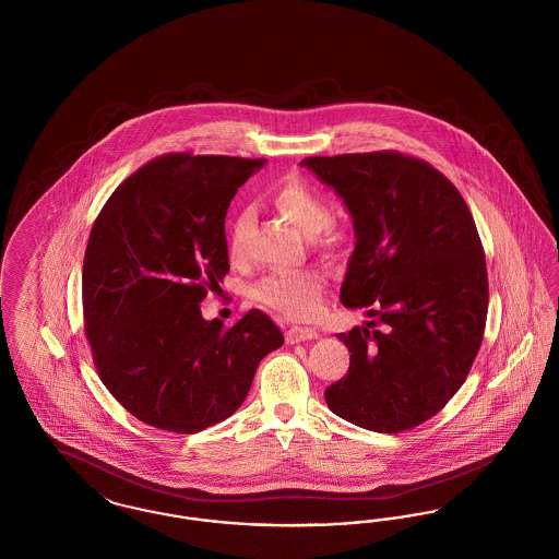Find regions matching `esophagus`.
<instances>
[{"label":"esophagus","mask_w":559,"mask_h":559,"mask_svg":"<svg viewBox=\"0 0 559 559\" xmlns=\"http://www.w3.org/2000/svg\"><path fill=\"white\" fill-rule=\"evenodd\" d=\"M317 337H319V333H317L314 329H310V326H292V329H287V333H285L287 344H299V342L317 340Z\"/></svg>","instance_id":"obj_1"}]
</instances>
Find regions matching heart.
Masks as SVG:
<instances>
[{"mask_svg":"<svg viewBox=\"0 0 559 559\" xmlns=\"http://www.w3.org/2000/svg\"><path fill=\"white\" fill-rule=\"evenodd\" d=\"M270 203L276 212L306 233L319 237L320 253L329 260H337L346 253L349 233L342 224L331 222V205L319 188L312 187L301 176H289L270 190ZM251 228V210L240 207L226 224V251L233 262L247 255V239ZM322 276L317 272H274L253 289V297L270 310L289 319H310L319 310L322 295Z\"/></svg>","mask_w":559,"mask_h":559,"instance_id":"obj_1","label":"heart"}]
</instances>
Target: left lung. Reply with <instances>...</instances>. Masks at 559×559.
<instances>
[{
	"label": "left lung",
	"instance_id": "obj_1",
	"mask_svg": "<svg viewBox=\"0 0 559 559\" xmlns=\"http://www.w3.org/2000/svg\"><path fill=\"white\" fill-rule=\"evenodd\" d=\"M354 217L342 304L377 320L337 337L349 369L324 390L354 426L400 433L438 415L465 383L488 314V272L465 199L427 160L374 151L306 157Z\"/></svg>",
	"mask_w": 559,
	"mask_h": 559
}]
</instances>
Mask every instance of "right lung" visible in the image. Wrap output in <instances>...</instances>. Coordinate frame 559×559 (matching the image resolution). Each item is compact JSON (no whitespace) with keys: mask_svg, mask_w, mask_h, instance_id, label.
Listing matches in <instances>:
<instances>
[{"mask_svg":"<svg viewBox=\"0 0 559 559\" xmlns=\"http://www.w3.org/2000/svg\"><path fill=\"white\" fill-rule=\"evenodd\" d=\"M264 159L169 153L126 178L83 258V329L98 377L146 426L197 433L230 417L283 346L262 310L235 324L199 304L228 274L224 217Z\"/></svg>","mask_w":559,"mask_h":559,"instance_id":"obj_1","label":"right lung"}]
</instances>
